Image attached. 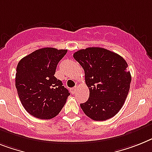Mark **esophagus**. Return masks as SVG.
<instances>
[{"mask_svg":"<svg viewBox=\"0 0 152 152\" xmlns=\"http://www.w3.org/2000/svg\"><path fill=\"white\" fill-rule=\"evenodd\" d=\"M77 86H75V87L71 88V92H72L73 94H75L76 92H77Z\"/></svg>","mask_w":152,"mask_h":152,"instance_id":"esophagus-1","label":"esophagus"}]
</instances>
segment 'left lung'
Returning <instances> with one entry per match:
<instances>
[{"label":"left lung","mask_w":152,"mask_h":152,"mask_svg":"<svg viewBox=\"0 0 152 152\" xmlns=\"http://www.w3.org/2000/svg\"><path fill=\"white\" fill-rule=\"evenodd\" d=\"M74 58L85 71L89 98L80 104L86 116L96 121L112 118L124 106L131 75L127 63L119 54L101 47L75 52Z\"/></svg>","instance_id":"obj_1"}]
</instances>
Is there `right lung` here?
<instances>
[{
	"label": "right lung",
	"mask_w": 152,
	"mask_h": 152,
	"mask_svg": "<svg viewBox=\"0 0 152 152\" xmlns=\"http://www.w3.org/2000/svg\"><path fill=\"white\" fill-rule=\"evenodd\" d=\"M67 50L42 48L23 57L16 68L15 87L23 107L32 116L49 120L58 115L68 90L54 76Z\"/></svg>",
	"instance_id": "right-lung-1"
}]
</instances>
